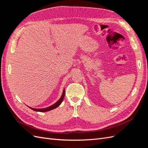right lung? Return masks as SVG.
Returning a JSON list of instances; mask_svg holds the SVG:
<instances>
[{"label":"right lung","mask_w":148,"mask_h":148,"mask_svg":"<svg viewBox=\"0 0 148 148\" xmlns=\"http://www.w3.org/2000/svg\"><path fill=\"white\" fill-rule=\"evenodd\" d=\"M65 96V89H64L63 91V93H62V95L61 96V97L60 98V99L57 102H56L55 104H53V105L49 106L48 107H46V108H43V109H35V108H32V107H29L31 109H32L34 111H36V112H47V111H49V110H51L53 109H56L57 108V107H59L63 101L64 99V97Z\"/></svg>","instance_id":"right-lung-1"}]
</instances>
